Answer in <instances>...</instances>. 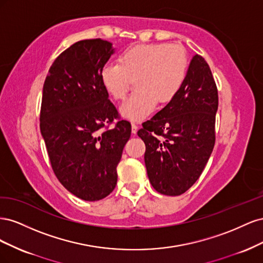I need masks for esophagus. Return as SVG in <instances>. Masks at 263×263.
<instances>
[{"mask_svg": "<svg viewBox=\"0 0 263 263\" xmlns=\"http://www.w3.org/2000/svg\"><path fill=\"white\" fill-rule=\"evenodd\" d=\"M138 129V126L136 124H132V133L133 134H136Z\"/></svg>", "mask_w": 263, "mask_h": 263, "instance_id": "esophagus-1", "label": "esophagus"}]
</instances>
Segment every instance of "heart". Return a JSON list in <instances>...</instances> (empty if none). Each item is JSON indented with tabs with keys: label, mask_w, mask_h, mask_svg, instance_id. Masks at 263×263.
Here are the masks:
<instances>
[{
	"label": "heart",
	"mask_w": 263,
	"mask_h": 263,
	"mask_svg": "<svg viewBox=\"0 0 263 263\" xmlns=\"http://www.w3.org/2000/svg\"><path fill=\"white\" fill-rule=\"evenodd\" d=\"M187 67V55L181 46L142 44L125 49L118 62L103 66L100 80L110 98L123 100L130 79H135L136 91L119 110L126 119L139 122L153 112L157 102L163 105L176 98L185 81Z\"/></svg>",
	"instance_id": "b5f03b06"
}]
</instances>
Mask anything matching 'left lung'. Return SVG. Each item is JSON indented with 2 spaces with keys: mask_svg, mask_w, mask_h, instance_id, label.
Returning a JSON list of instances; mask_svg holds the SVG:
<instances>
[{
  "mask_svg": "<svg viewBox=\"0 0 263 263\" xmlns=\"http://www.w3.org/2000/svg\"><path fill=\"white\" fill-rule=\"evenodd\" d=\"M218 93L208 62L193 55L181 90L142 123L145 164L157 192L177 196L200 178L215 145Z\"/></svg>",
  "mask_w": 263,
  "mask_h": 263,
  "instance_id": "obj_1",
  "label": "left lung"
}]
</instances>
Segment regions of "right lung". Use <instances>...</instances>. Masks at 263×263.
Listing matches in <instances>:
<instances>
[{"label": "right lung", "instance_id": "obj_1", "mask_svg": "<svg viewBox=\"0 0 263 263\" xmlns=\"http://www.w3.org/2000/svg\"><path fill=\"white\" fill-rule=\"evenodd\" d=\"M114 52L100 38L78 42L53 61L43 87L41 133L52 170L70 193L90 202L115 189L132 133L127 121L104 128L118 115L100 80Z\"/></svg>", "mask_w": 263, "mask_h": 263}]
</instances>
